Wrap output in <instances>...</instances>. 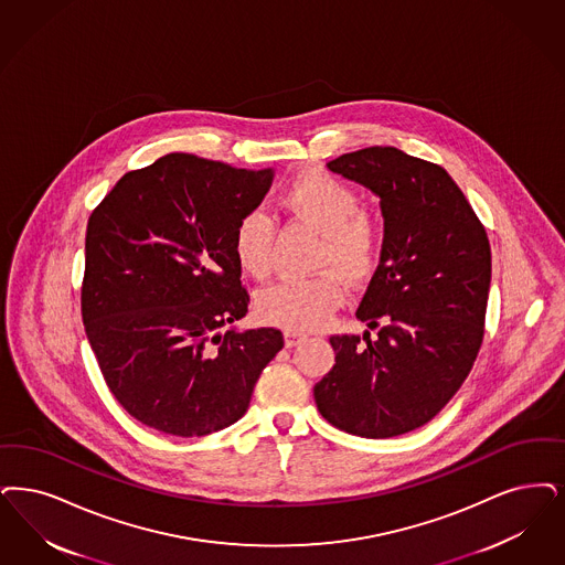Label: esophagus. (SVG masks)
<instances>
[{
	"instance_id": "esophagus-1",
	"label": "esophagus",
	"mask_w": 565,
	"mask_h": 565,
	"mask_svg": "<svg viewBox=\"0 0 565 565\" xmlns=\"http://www.w3.org/2000/svg\"><path fill=\"white\" fill-rule=\"evenodd\" d=\"M284 339H286V347H296V344H300L302 340L307 339V334H302L298 330H286Z\"/></svg>"
}]
</instances>
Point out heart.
<instances>
[{"label":"heart","mask_w":565,"mask_h":565,"mask_svg":"<svg viewBox=\"0 0 565 565\" xmlns=\"http://www.w3.org/2000/svg\"><path fill=\"white\" fill-rule=\"evenodd\" d=\"M284 207L302 225L321 233L313 279H281L256 296V313L263 321L290 330H316L337 311L344 288L363 284L379 263L383 228L379 218L363 210L360 195L328 172L309 170L294 179L284 195ZM275 225L263 210L248 212L235 228L233 252L254 279L273 269ZM341 277L338 279V277Z\"/></svg>","instance_id":"heart-1"}]
</instances>
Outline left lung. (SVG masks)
<instances>
[{
    "label": "left lung",
    "instance_id": "left-lung-1",
    "mask_svg": "<svg viewBox=\"0 0 565 565\" xmlns=\"http://www.w3.org/2000/svg\"><path fill=\"white\" fill-rule=\"evenodd\" d=\"M328 170L381 200L379 269L358 309L362 337H332L316 384L334 427L383 439L427 425L465 383L483 340L492 279L486 228L450 174L395 147L344 153ZM379 329L376 340L369 330Z\"/></svg>",
    "mask_w": 565,
    "mask_h": 565
}]
</instances>
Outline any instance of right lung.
I'll return each instance as SVG.
<instances>
[{
	"label": "right lung",
	"instance_id": "obj_1",
	"mask_svg": "<svg viewBox=\"0 0 565 565\" xmlns=\"http://www.w3.org/2000/svg\"><path fill=\"white\" fill-rule=\"evenodd\" d=\"M273 177L170 153L92 212L82 317L107 386L142 425L202 437L237 423L284 347L275 328H235L249 296L233 235Z\"/></svg>",
	"mask_w": 565,
	"mask_h": 565
}]
</instances>
